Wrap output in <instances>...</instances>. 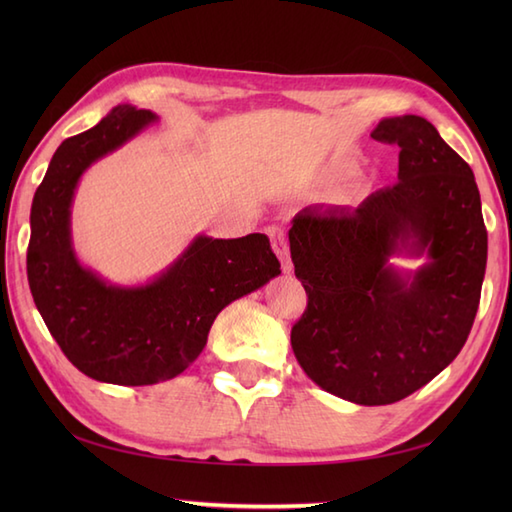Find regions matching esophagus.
I'll list each match as a JSON object with an SVG mask.
<instances>
[{"label":"esophagus","mask_w":512,"mask_h":512,"mask_svg":"<svg viewBox=\"0 0 512 512\" xmlns=\"http://www.w3.org/2000/svg\"><path fill=\"white\" fill-rule=\"evenodd\" d=\"M268 237L270 244H273V250L277 253V257L281 259V270L286 275L292 273V262H290V248H288V239L286 233L281 226H268Z\"/></svg>","instance_id":"esophagus-1"}]
</instances>
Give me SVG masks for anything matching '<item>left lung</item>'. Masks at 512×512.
<instances>
[{
    "label": "left lung",
    "mask_w": 512,
    "mask_h": 512,
    "mask_svg": "<svg viewBox=\"0 0 512 512\" xmlns=\"http://www.w3.org/2000/svg\"><path fill=\"white\" fill-rule=\"evenodd\" d=\"M398 182L352 206H306L288 231L308 308L292 352L321 389L356 405H391L436 378L471 332L488 237L471 167L422 116L383 118ZM427 256L400 271L391 256Z\"/></svg>",
    "instance_id": "left-lung-1"
}]
</instances>
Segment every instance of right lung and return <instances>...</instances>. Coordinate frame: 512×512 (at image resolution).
Returning <instances> with one entry per match:
<instances>
[{
	"mask_svg": "<svg viewBox=\"0 0 512 512\" xmlns=\"http://www.w3.org/2000/svg\"><path fill=\"white\" fill-rule=\"evenodd\" d=\"M156 121L149 110L114 107L99 125L63 140L32 198V299L68 361L101 383L138 387L176 378L200 356L228 303L281 275L264 233L198 235L143 286H114L79 262L70 209L81 176Z\"/></svg>",
	"mask_w": 512,
	"mask_h": 512,
	"instance_id": "1",
	"label": "right lung"
}]
</instances>
